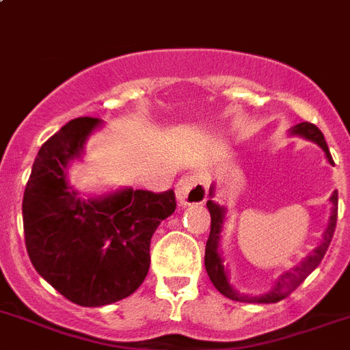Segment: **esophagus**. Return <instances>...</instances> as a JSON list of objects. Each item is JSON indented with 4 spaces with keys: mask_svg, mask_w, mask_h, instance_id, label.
<instances>
[{
    "mask_svg": "<svg viewBox=\"0 0 350 350\" xmlns=\"http://www.w3.org/2000/svg\"><path fill=\"white\" fill-rule=\"evenodd\" d=\"M175 193L180 206L204 204L207 198V177L200 172L189 173L177 182Z\"/></svg>",
    "mask_w": 350,
    "mask_h": 350,
    "instance_id": "obj_1",
    "label": "esophagus"
}]
</instances>
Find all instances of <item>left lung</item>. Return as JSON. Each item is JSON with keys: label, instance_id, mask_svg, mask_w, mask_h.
Masks as SVG:
<instances>
[{"label": "left lung", "instance_id": "1", "mask_svg": "<svg viewBox=\"0 0 350 350\" xmlns=\"http://www.w3.org/2000/svg\"><path fill=\"white\" fill-rule=\"evenodd\" d=\"M291 135H300L304 139H310L313 143H317L320 148L324 150L325 159L329 163L333 164V157L329 154L327 143L324 139V134L320 132L319 126H314L313 123H299V125L291 126L290 129ZM209 196L213 198L215 196V184L211 186ZM331 216H329L327 227H325L324 234H322V239H320L319 247L313 248V252H310L306 258H302V261L299 265H295L290 270H286L284 273L277 277V281L273 282V286L267 293H262L259 297H248L239 293L232 284H230L229 279V270L225 268L224 258H221L220 250V239H221V230H224L225 224V215H227V209L220 204H216L215 200H207V209L211 213V232L209 239H207L206 245V270L207 275H209L211 282L215 284V288L220 291L221 295H225L227 299L238 300V302H259V304H273V302H279V300L286 299L290 295L291 291L297 290L304 279L313 272L314 268L319 267L320 261L324 259L325 252H327L329 245H331V239H333L334 229H336V216H338V191H333L331 198Z\"/></svg>", "mask_w": 350, "mask_h": 350}]
</instances>
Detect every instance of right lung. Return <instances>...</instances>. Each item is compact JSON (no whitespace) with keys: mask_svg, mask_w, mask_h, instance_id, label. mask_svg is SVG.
<instances>
[{"mask_svg":"<svg viewBox=\"0 0 350 350\" xmlns=\"http://www.w3.org/2000/svg\"><path fill=\"white\" fill-rule=\"evenodd\" d=\"M103 125L77 118L40 146L23 196V227L30 261L60 295L85 308L132 295L150 268V241L177 207L173 189L120 187L82 196L68 170Z\"/></svg>","mask_w":350,"mask_h":350,"instance_id":"1","label":"right lung"}]
</instances>
